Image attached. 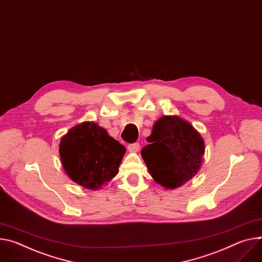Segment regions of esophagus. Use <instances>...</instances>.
Returning a JSON list of instances; mask_svg holds the SVG:
<instances>
[{"label":"esophagus","mask_w":262,"mask_h":262,"mask_svg":"<svg viewBox=\"0 0 262 262\" xmlns=\"http://www.w3.org/2000/svg\"><path fill=\"white\" fill-rule=\"evenodd\" d=\"M127 149H128V151H130V152H137V151H139V149H140V144H139V143L128 144V145H127Z\"/></svg>","instance_id":"1"}]
</instances>
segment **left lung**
<instances>
[{"instance_id": "1", "label": "left lung", "mask_w": 262, "mask_h": 262, "mask_svg": "<svg viewBox=\"0 0 262 262\" xmlns=\"http://www.w3.org/2000/svg\"><path fill=\"white\" fill-rule=\"evenodd\" d=\"M141 151L152 179L166 189H176L200 170L205 142L200 133L179 116H163Z\"/></svg>"}]
</instances>
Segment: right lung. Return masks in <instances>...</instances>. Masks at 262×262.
<instances>
[{
  "mask_svg": "<svg viewBox=\"0 0 262 262\" xmlns=\"http://www.w3.org/2000/svg\"><path fill=\"white\" fill-rule=\"evenodd\" d=\"M125 147L93 121L71 128L60 140L59 156L68 177L90 190L101 189L118 172Z\"/></svg>",
  "mask_w": 262,
  "mask_h": 262,
  "instance_id": "add662e5",
  "label": "right lung"
}]
</instances>
